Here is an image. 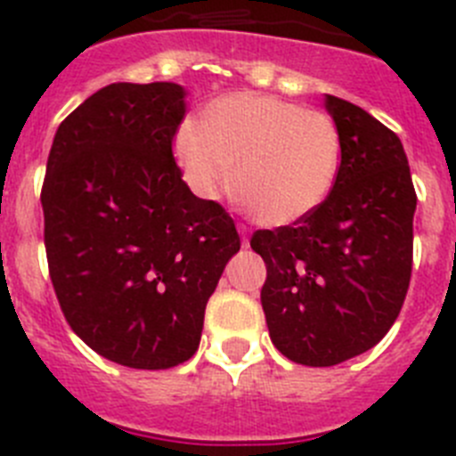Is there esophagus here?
<instances>
[{
	"label": "esophagus",
	"mask_w": 456,
	"mask_h": 456,
	"mask_svg": "<svg viewBox=\"0 0 456 456\" xmlns=\"http://www.w3.org/2000/svg\"><path fill=\"white\" fill-rule=\"evenodd\" d=\"M237 231H240V235H241V244L248 246V228H246L244 224H240L237 225Z\"/></svg>",
	"instance_id": "1"
}]
</instances>
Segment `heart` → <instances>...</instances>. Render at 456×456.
I'll return each mask as SVG.
<instances>
[{
  "instance_id": "heart-1",
  "label": "heart",
  "mask_w": 456,
  "mask_h": 456,
  "mask_svg": "<svg viewBox=\"0 0 456 456\" xmlns=\"http://www.w3.org/2000/svg\"><path fill=\"white\" fill-rule=\"evenodd\" d=\"M341 156L332 117L256 92L215 99L199 126L187 122L174 135L176 165L196 194L215 199L232 176L250 215L273 228L298 224L323 206Z\"/></svg>"
}]
</instances>
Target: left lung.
<instances>
[{"instance_id":"left-lung-1","label":"left lung","mask_w":456,"mask_h":456,"mask_svg":"<svg viewBox=\"0 0 456 456\" xmlns=\"http://www.w3.org/2000/svg\"><path fill=\"white\" fill-rule=\"evenodd\" d=\"M341 133L339 178L307 219L257 231L271 341L303 366H334L373 348L398 319L413 256V191L403 142L354 103L325 94Z\"/></svg>"}]
</instances>
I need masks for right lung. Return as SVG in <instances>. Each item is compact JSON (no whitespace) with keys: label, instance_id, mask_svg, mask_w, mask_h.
<instances>
[{"label":"right lung","instance_id":"1","mask_svg":"<svg viewBox=\"0 0 456 456\" xmlns=\"http://www.w3.org/2000/svg\"><path fill=\"white\" fill-rule=\"evenodd\" d=\"M178 83H112L53 135L45 176V248L67 323L128 369L178 366L240 250L231 215L191 194L171 142L185 117Z\"/></svg>","mask_w":456,"mask_h":456}]
</instances>
